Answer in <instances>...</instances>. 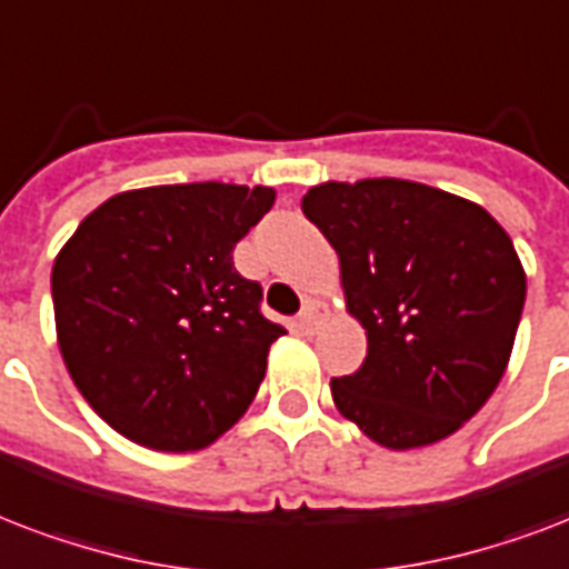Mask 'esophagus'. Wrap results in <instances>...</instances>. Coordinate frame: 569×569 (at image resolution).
Returning <instances> with one entry per match:
<instances>
[{"label": "esophagus", "instance_id": "1", "mask_svg": "<svg viewBox=\"0 0 569 569\" xmlns=\"http://www.w3.org/2000/svg\"><path fill=\"white\" fill-rule=\"evenodd\" d=\"M325 316H328V307H325L319 298H307V301H303V307H301V313H298V328H301V331H307V333L316 331V328L322 325Z\"/></svg>", "mask_w": 569, "mask_h": 569}]
</instances>
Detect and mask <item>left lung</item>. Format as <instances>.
I'll return each instance as SVG.
<instances>
[{"label": "left lung", "mask_w": 569, "mask_h": 569, "mask_svg": "<svg viewBox=\"0 0 569 569\" xmlns=\"http://www.w3.org/2000/svg\"><path fill=\"white\" fill-rule=\"evenodd\" d=\"M303 214L340 256L346 310L367 331L333 406L388 450L453 436L492 397L513 352L526 268L487 208L402 179L325 181Z\"/></svg>", "instance_id": "1"}]
</instances>
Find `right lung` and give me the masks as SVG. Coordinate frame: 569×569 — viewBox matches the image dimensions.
Returning a JSON list of instances; mask_svg holds the SVG:
<instances>
[{"label": "right lung", "instance_id": "right-lung-1", "mask_svg": "<svg viewBox=\"0 0 569 569\" xmlns=\"http://www.w3.org/2000/svg\"><path fill=\"white\" fill-rule=\"evenodd\" d=\"M274 188L223 181L116 193L53 262L56 337L86 402L142 448L217 441L266 379L286 328L259 313L262 286L232 250Z\"/></svg>", "mask_w": 569, "mask_h": 569}]
</instances>
